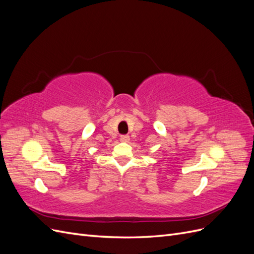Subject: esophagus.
<instances>
[{
	"mask_svg": "<svg viewBox=\"0 0 254 254\" xmlns=\"http://www.w3.org/2000/svg\"><path fill=\"white\" fill-rule=\"evenodd\" d=\"M129 135H127V134H123V135H121V141L122 142H128L129 141Z\"/></svg>",
	"mask_w": 254,
	"mask_h": 254,
	"instance_id": "1",
	"label": "esophagus"
}]
</instances>
